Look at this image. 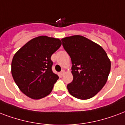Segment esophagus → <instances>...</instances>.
<instances>
[{"instance_id":"34e87169","label":"esophagus","mask_w":125,"mask_h":125,"mask_svg":"<svg viewBox=\"0 0 125 125\" xmlns=\"http://www.w3.org/2000/svg\"><path fill=\"white\" fill-rule=\"evenodd\" d=\"M64 73H65V71L63 70H63H62V71H61L60 75H62V76H63V74H64Z\"/></svg>"}]
</instances>
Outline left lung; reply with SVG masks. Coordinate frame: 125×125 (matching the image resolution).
<instances>
[{"label": "left lung", "instance_id": "left-lung-1", "mask_svg": "<svg viewBox=\"0 0 125 125\" xmlns=\"http://www.w3.org/2000/svg\"><path fill=\"white\" fill-rule=\"evenodd\" d=\"M71 60L73 79L67 87L71 95L81 100L94 96L107 82L111 62L98 44L81 35L62 39Z\"/></svg>", "mask_w": 125, "mask_h": 125}]
</instances>
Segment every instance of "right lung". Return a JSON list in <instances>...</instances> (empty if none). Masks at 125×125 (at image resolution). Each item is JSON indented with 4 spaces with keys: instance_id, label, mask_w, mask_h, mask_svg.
Returning <instances> with one entry per match:
<instances>
[{
    "instance_id": "add662e5",
    "label": "right lung",
    "mask_w": 125,
    "mask_h": 125,
    "mask_svg": "<svg viewBox=\"0 0 125 125\" xmlns=\"http://www.w3.org/2000/svg\"><path fill=\"white\" fill-rule=\"evenodd\" d=\"M58 39L46 36L34 38L16 52L12 62V75L20 90L35 100L52 92L59 79L53 73L51 56L60 47Z\"/></svg>"
}]
</instances>
